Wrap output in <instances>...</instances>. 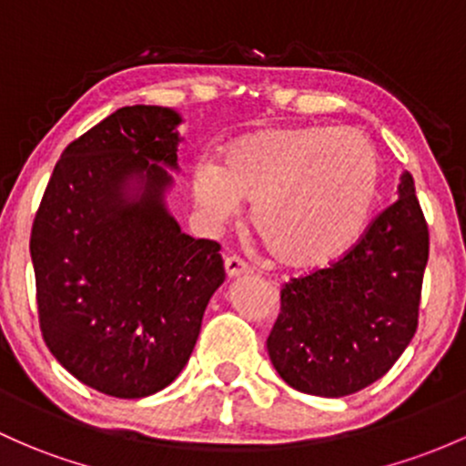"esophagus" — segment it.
<instances>
[{
  "mask_svg": "<svg viewBox=\"0 0 466 466\" xmlns=\"http://www.w3.org/2000/svg\"><path fill=\"white\" fill-rule=\"evenodd\" d=\"M224 271H227L228 278H238V275L251 273V267H248L242 258H238V255H228V258L224 259Z\"/></svg>",
  "mask_w": 466,
  "mask_h": 466,
  "instance_id": "obj_1",
  "label": "esophagus"
}]
</instances>
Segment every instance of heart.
Here are the masks:
<instances>
[{
  "label": "heart",
  "instance_id": "heart-1",
  "mask_svg": "<svg viewBox=\"0 0 466 466\" xmlns=\"http://www.w3.org/2000/svg\"><path fill=\"white\" fill-rule=\"evenodd\" d=\"M380 184V159L355 128H275L238 139L222 164L199 162L193 198L211 224L253 204L255 233L279 264L333 262L358 239Z\"/></svg>",
  "mask_w": 466,
  "mask_h": 466
}]
</instances>
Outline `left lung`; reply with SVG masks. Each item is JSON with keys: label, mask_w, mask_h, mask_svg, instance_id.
Wrapping results in <instances>:
<instances>
[{"label": "left lung", "mask_w": 466, "mask_h": 466, "mask_svg": "<svg viewBox=\"0 0 466 466\" xmlns=\"http://www.w3.org/2000/svg\"><path fill=\"white\" fill-rule=\"evenodd\" d=\"M427 259V219L404 173L400 198L347 253L282 284L267 338L279 378L322 398L358 393L382 378L418 329Z\"/></svg>", "instance_id": "obj_1"}]
</instances>
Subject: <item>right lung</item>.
Here are the masks:
<instances>
[{
	"label": "right lung",
	"mask_w": 466,
	"mask_h": 466,
	"mask_svg": "<svg viewBox=\"0 0 466 466\" xmlns=\"http://www.w3.org/2000/svg\"><path fill=\"white\" fill-rule=\"evenodd\" d=\"M177 113L124 106L64 148L31 231L44 342L79 382L147 398L177 378L224 282L219 244L164 208ZM137 174L140 195L126 193Z\"/></svg>",
	"instance_id": "obj_1"
}]
</instances>
